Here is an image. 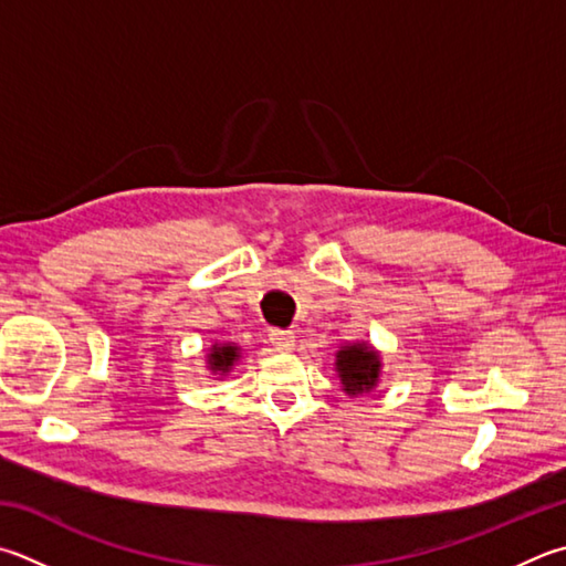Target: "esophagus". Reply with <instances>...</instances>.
I'll list each match as a JSON object with an SVG mask.
<instances>
[{
  "label": "esophagus",
  "instance_id": "obj_1",
  "mask_svg": "<svg viewBox=\"0 0 566 566\" xmlns=\"http://www.w3.org/2000/svg\"><path fill=\"white\" fill-rule=\"evenodd\" d=\"M270 342L276 348H280V352H290V348L294 346V334L292 332H282V328H272Z\"/></svg>",
  "mask_w": 566,
  "mask_h": 566
}]
</instances>
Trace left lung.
<instances>
[{"mask_svg":"<svg viewBox=\"0 0 566 566\" xmlns=\"http://www.w3.org/2000/svg\"><path fill=\"white\" fill-rule=\"evenodd\" d=\"M336 374L346 394H368L381 378V356L368 344H348L336 354Z\"/></svg>","mask_w":566,"mask_h":566,"instance_id":"1","label":"left lung"}]
</instances>
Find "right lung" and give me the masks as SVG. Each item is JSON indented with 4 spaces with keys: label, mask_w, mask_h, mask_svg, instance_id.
I'll use <instances>...</instances> for the list:
<instances>
[{
    "label": "right lung",
    "mask_w": 566,
    "mask_h": 566,
    "mask_svg": "<svg viewBox=\"0 0 566 566\" xmlns=\"http://www.w3.org/2000/svg\"><path fill=\"white\" fill-rule=\"evenodd\" d=\"M240 358V346L234 344H212L208 354V368L212 374L224 376Z\"/></svg>",
    "instance_id": "right-lung-1"
}]
</instances>
